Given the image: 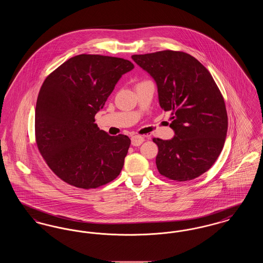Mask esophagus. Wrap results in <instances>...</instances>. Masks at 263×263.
I'll use <instances>...</instances> for the list:
<instances>
[{
    "label": "esophagus",
    "instance_id": "obj_1",
    "mask_svg": "<svg viewBox=\"0 0 263 263\" xmlns=\"http://www.w3.org/2000/svg\"><path fill=\"white\" fill-rule=\"evenodd\" d=\"M144 137H142V136H139V135H135V136H133V137L131 138V144L133 145V146H140L143 142H144Z\"/></svg>",
    "mask_w": 263,
    "mask_h": 263
}]
</instances>
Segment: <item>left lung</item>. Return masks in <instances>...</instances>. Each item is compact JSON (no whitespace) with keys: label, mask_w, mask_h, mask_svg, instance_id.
<instances>
[{"label":"left lung","mask_w":263,"mask_h":263,"mask_svg":"<svg viewBox=\"0 0 263 263\" xmlns=\"http://www.w3.org/2000/svg\"><path fill=\"white\" fill-rule=\"evenodd\" d=\"M132 59L154 78L161 107L172 112L175 137L153 139L159 148V173L176 181L200 176L221 154L228 130L225 100L210 72L182 51L133 55Z\"/></svg>","instance_id":"8db88e82"}]
</instances>
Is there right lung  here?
<instances>
[{"label": "right lung", "mask_w": 263, "mask_h": 263, "mask_svg": "<svg viewBox=\"0 0 263 263\" xmlns=\"http://www.w3.org/2000/svg\"><path fill=\"white\" fill-rule=\"evenodd\" d=\"M134 65L123 58L81 54L47 76L38 93L35 141L51 171L66 183L98 188L122 170L131 141L95 123L121 76Z\"/></svg>", "instance_id": "add662e5"}]
</instances>
